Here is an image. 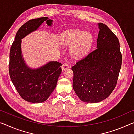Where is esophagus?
Listing matches in <instances>:
<instances>
[{
    "instance_id": "obj_1",
    "label": "esophagus",
    "mask_w": 134,
    "mask_h": 134,
    "mask_svg": "<svg viewBox=\"0 0 134 134\" xmlns=\"http://www.w3.org/2000/svg\"><path fill=\"white\" fill-rule=\"evenodd\" d=\"M69 67H70V65L68 63H65L63 64V65H62V66H61L63 71H65V70L69 69Z\"/></svg>"
}]
</instances>
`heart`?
<instances>
[{
  "mask_svg": "<svg viewBox=\"0 0 134 134\" xmlns=\"http://www.w3.org/2000/svg\"><path fill=\"white\" fill-rule=\"evenodd\" d=\"M61 42L64 45H71V53L73 57H83L90 51L93 44V37L90 32L79 29H69L62 33Z\"/></svg>",
  "mask_w": 134,
  "mask_h": 134,
  "instance_id": "heart-1",
  "label": "heart"
}]
</instances>
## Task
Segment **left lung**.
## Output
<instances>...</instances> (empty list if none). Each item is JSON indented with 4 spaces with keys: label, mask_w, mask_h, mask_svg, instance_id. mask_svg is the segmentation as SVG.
I'll list each match as a JSON object with an SVG mask.
<instances>
[{
    "label": "left lung",
    "mask_w": 134,
    "mask_h": 134,
    "mask_svg": "<svg viewBox=\"0 0 134 134\" xmlns=\"http://www.w3.org/2000/svg\"><path fill=\"white\" fill-rule=\"evenodd\" d=\"M98 26L96 49L71 67L74 91L87 103L100 102L111 94L121 66L118 38L105 24L99 23Z\"/></svg>",
    "instance_id": "8db88e82"
}]
</instances>
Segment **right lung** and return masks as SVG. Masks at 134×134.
Listing matches in <instances>:
<instances>
[{
	"mask_svg": "<svg viewBox=\"0 0 134 134\" xmlns=\"http://www.w3.org/2000/svg\"><path fill=\"white\" fill-rule=\"evenodd\" d=\"M48 19L44 17L32 19L21 26L10 49V78L21 98L32 103L43 102L49 98L61 73L62 64L57 61H50L38 69H31L25 63L21 53V39L36 31L45 21L48 26H52L53 21Z\"/></svg>",
	"mask_w": 134,
	"mask_h": 134,
	"instance_id": "1",
	"label": "right lung"
}]
</instances>
